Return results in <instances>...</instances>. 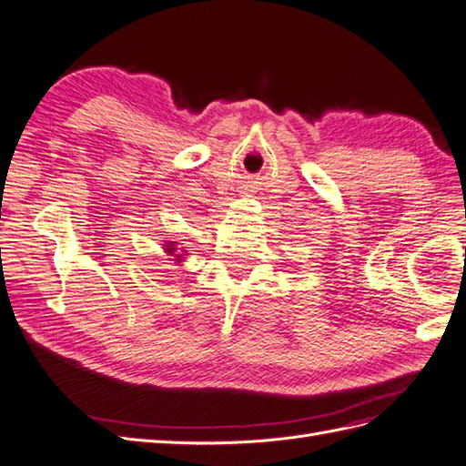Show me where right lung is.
<instances>
[{"label": "right lung", "mask_w": 466, "mask_h": 466, "mask_svg": "<svg viewBox=\"0 0 466 466\" xmlns=\"http://www.w3.org/2000/svg\"><path fill=\"white\" fill-rule=\"evenodd\" d=\"M165 247H167L165 250L168 252V255H175V250H177V248H175V243H167ZM177 257H182V255H177ZM177 260H178V258H177Z\"/></svg>", "instance_id": "obj_1"}]
</instances>
